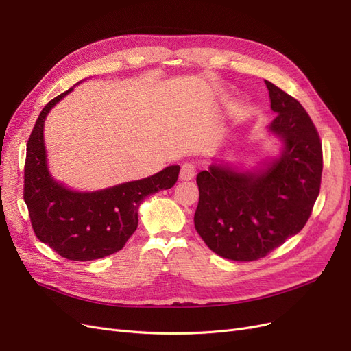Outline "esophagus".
<instances>
[{
    "instance_id": "esophagus-1",
    "label": "esophagus",
    "mask_w": 351,
    "mask_h": 351,
    "mask_svg": "<svg viewBox=\"0 0 351 351\" xmlns=\"http://www.w3.org/2000/svg\"><path fill=\"white\" fill-rule=\"evenodd\" d=\"M196 173V167L193 163L191 162H186L180 166V173H179V178L180 180H191Z\"/></svg>"
}]
</instances>
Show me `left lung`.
I'll return each instance as SVG.
<instances>
[{"mask_svg": "<svg viewBox=\"0 0 351 351\" xmlns=\"http://www.w3.org/2000/svg\"><path fill=\"white\" fill-rule=\"evenodd\" d=\"M269 129L284 141L280 159L261 173L212 165L196 176L195 228L209 250L234 261H254L278 248L307 223L322 186L323 147L301 103L265 80Z\"/></svg>", "mask_w": 351, "mask_h": 351, "instance_id": "1", "label": "left lung"}]
</instances>
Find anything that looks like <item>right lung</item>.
Masks as SVG:
<instances>
[{"instance_id": "add662e5", "label": "right lung", "mask_w": 351, "mask_h": 351, "mask_svg": "<svg viewBox=\"0 0 351 351\" xmlns=\"http://www.w3.org/2000/svg\"><path fill=\"white\" fill-rule=\"evenodd\" d=\"M73 90L54 97L41 110L24 165V201L36 237L71 261H91L126 245L138 228V208L146 196L171 189L179 166H167L146 179L97 192H73L50 176L45 162L44 120L53 106Z\"/></svg>"}]
</instances>
